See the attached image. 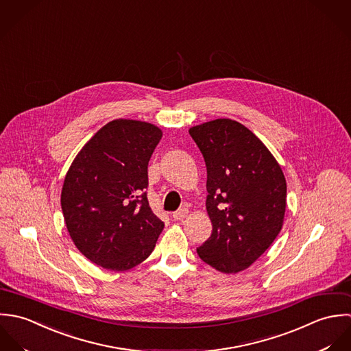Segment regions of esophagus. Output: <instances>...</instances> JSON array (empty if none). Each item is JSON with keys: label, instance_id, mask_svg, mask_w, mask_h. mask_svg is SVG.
<instances>
[{"label": "esophagus", "instance_id": "esophagus-1", "mask_svg": "<svg viewBox=\"0 0 351 351\" xmlns=\"http://www.w3.org/2000/svg\"><path fill=\"white\" fill-rule=\"evenodd\" d=\"M187 215H189V209H179V210L173 213L172 217H173L176 221H180V219H184Z\"/></svg>", "mask_w": 351, "mask_h": 351}]
</instances>
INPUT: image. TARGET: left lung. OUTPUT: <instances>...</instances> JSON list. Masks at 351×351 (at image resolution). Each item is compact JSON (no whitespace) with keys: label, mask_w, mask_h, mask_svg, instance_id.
Masks as SVG:
<instances>
[{"label":"left lung","mask_w":351,"mask_h":351,"mask_svg":"<svg viewBox=\"0 0 351 351\" xmlns=\"http://www.w3.org/2000/svg\"><path fill=\"white\" fill-rule=\"evenodd\" d=\"M208 169L213 230L197 252L215 270L248 269L273 244L286 209V179L266 145L244 125L215 119L189 130Z\"/></svg>","instance_id":"8db88e82"}]
</instances>
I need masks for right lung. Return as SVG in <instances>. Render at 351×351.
I'll use <instances>...</instances> for the list:
<instances>
[{"label":"right lung","instance_id":"add662e5","mask_svg":"<svg viewBox=\"0 0 351 351\" xmlns=\"http://www.w3.org/2000/svg\"><path fill=\"white\" fill-rule=\"evenodd\" d=\"M161 137L147 122L111 121L82 146L65 176L61 208L68 232L78 251L103 269L136 267L164 229L145 193Z\"/></svg>","mask_w":351,"mask_h":351}]
</instances>
